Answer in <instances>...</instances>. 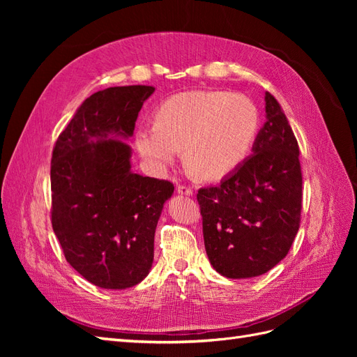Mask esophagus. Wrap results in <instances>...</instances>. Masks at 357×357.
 Returning a JSON list of instances; mask_svg holds the SVG:
<instances>
[{"instance_id":"esophagus-1","label":"esophagus","mask_w":357,"mask_h":357,"mask_svg":"<svg viewBox=\"0 0 357 357\" xmlns=\"http://www.w3.org/2000/svg\"><path fill=\"white\" fill-rule=\"evenodd\" d=\"M177 193L178 195H186V197H192L193 195V189L189 186H178L177 188Z\"/></svg>"}]
</instances>
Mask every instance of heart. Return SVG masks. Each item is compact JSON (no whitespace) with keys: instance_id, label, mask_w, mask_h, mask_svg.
Segmentation results:
<instances>
[{"instance_id":"heart-1","label":"heart","mask_w":357,"mask_h":357,"mask_svg":"<svg viewBox=\"0 0 357 357\" xmlns=\"http://www.w3.org/2000/svg\"><path fill=\"white\" fill-rule=\"evenodd\" d=\"M257 128L256 105L241 93L183 92L159 105L156 123L137 129L135 147L158 174L174 164L185 149L188 165L201 178L215 181L243 164Z\"/></svg>"}]
</instances>
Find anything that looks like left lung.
<instances>
[{
  "instance_id": "1",
  "label": "left lung",
  "mask_w": 357,
  "mask_h": 357,
  "mask_svg": "<svg viewBox=\"0 0 357 357\" xmlns=\"http://www.w3.org/2000/svg\"><path fill=\"white\" fill-rule=\"evenodd\" d=\"M266 122L253 155L220 185L202 188L205 252L213 268L228 278L268 273L290 250L299 229L302 174L299 147L286 114L265 92Z\"/></svg>"
}]
</instances>
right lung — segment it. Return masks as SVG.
<instances>
[{
  "instance_id": "obj_1",
  "label": "right lung",
  "mask_w": 357,
  "mask_h": 357,
  "mask_svg": "<svg viewBox=\"0 0 357 357\" xmlns=\"http://www.w3.org/2000/svg\"><path fill=\"white\" fill-rule=\"evenodd\" d=\"M153 86H116L86 98L52 155V228L89 283L126 289L147 277L172 183L131 171L135 121Z\"/></svg>"
}]
</instances>
